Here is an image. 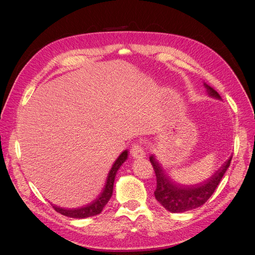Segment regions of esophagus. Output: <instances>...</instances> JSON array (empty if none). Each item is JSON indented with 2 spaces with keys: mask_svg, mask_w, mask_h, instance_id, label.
Segmentation results:
<instances>
[{
  "mask_svg": "<svg viewBox=\"0 0 255 255\" xmlns=\"http://www.w3.org/2000/svg\"><path fill=\"white\" fill-rule=\"evenodd\" d=\"M130 154L133 158H142L144 157V151L140 142H134L130 149Z\"/></svg>",
  "mask_w": 255,
  "mask_h": 255,
  "instance_id": "esophagus-1",
  "label": "esophagus"
}]
</instances>
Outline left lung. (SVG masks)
I'll use <instances>...</instances> for the list:
<instances>
[{
	"label": "left lung",
	"mask_w": 255,
	"mask_h": 255,
	"mask_svg": "<svg viewBox=\"0 0 255 255\" xmlns=\"http://www.w3.org/2000/svg\"><path fill=\"white\" fill-rule=\"evenodd\" d=\"M205 86L211 96L220 98L219 94L215 89L209 85ZM232 158L233 157L227 160L225 164H223L221 168L206 182L192 187H181L172 184V182L165 177L161 166H159L155 158L151 156L150 161L154 168L157 180V187L154 192L156 199L171 213H182L203 206L212 196V194L215 192L225 171L231 165Z\"/></svg>",
	"instance_id": "obj_1"
}]
</instances>
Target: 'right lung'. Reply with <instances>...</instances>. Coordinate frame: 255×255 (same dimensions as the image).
Segmentation results:
<instances>
[{"mask_svg":"<svg viewBox=\"0 0 255 255\" xmlns=\"http://www.w3.org/2000/svg\"><path fill=\"white\" fill-rule=\"evenodd\" d=\"M127 157H128V152L127 151H124L122 154L119 156V158L116 160V162L114 163L112 169L110 170L109 177H107L106 184H105V187H104L102 193L99 195L98 198H96V200H94L92 204H90V205H88L84 208L72 209V210H66V209L56 207V206H53L52 208L55 209V211L62 214V215H64V216L71 217V218H77V219L88 218V217L98 215V214H100L102 212L103 208L106 206L107 203H109L110 198L113 195L116 173H117L118 169L120 168V166L125 162V160L127 159Z\"/></svg>","mask_w":255,"mask_h":255,"instance_id":"add662e5","label":"right lung"}]
</instances>
